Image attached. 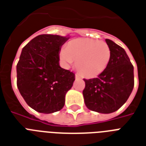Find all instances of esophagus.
Segmentation results:
<instances>
[{
  "instance_id": "1",
  "label": "esophagus",
  "mask_w": 146,
  "mask_h": 146,
  "mask_svg": "<svg viewBox=\"0 0 146 146\" xmlns=\"http://www.w3.org/2000/svg\"><path fill=\"white\" fill-rule=\"evenodd\" d=\"M76 79H82V77L79 74H76Z\"/></svg>"
}]
</instances>
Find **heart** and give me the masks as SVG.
Instances as JSON below:
<instances>
[{
	"label": "heart",
	"mask_w": 146,
	"mask_h": 146,
	"mask_svg": "<svg viewBox=\"0 0 146 146\" xmlns=\"http://www.w3.org/2000/svg\"><path fill=\"white\" fill-rule=\"evenodd\" d=\"M59 58L65 64L76 61V67L82 76L93 78L103 73L110 61L111 49L104 41L93 39H76L59 52Z\"/></svg>",
	"instance_id": "b5f03b06"
}]
</instances>
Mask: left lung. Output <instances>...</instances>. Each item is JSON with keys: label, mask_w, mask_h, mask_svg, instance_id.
Masks as SVG:
<instances>
[{"label": "left lung", "mask_w": 146, "mask_h": 146, "mask_svg": "<svg viewBox=\"0 0 146 146\" xmlns=\"http://www.w3.org/2000/svg\"><path fill=\"white\" fill-rule=\"evenodd\" d=\"M111 58L106 70L98 78L84 79L85 106L94 112L109 114L125 104L134 86L133 66L122 47L106 39Z\"/></svg>", "instance_id": "1"}]
</instances>
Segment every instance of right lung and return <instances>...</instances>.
<instances>
[{"mask_svg":"<svg viewBox=\"0 0 146 146\" xmlns=\"http://www.w3.org/2000/svg\"><path fill=\"white\" fill-rule=\"evenodd\" d=\"M69 37L41 34L22 48L16 66L17 87L28 106L40 113L61 110L75 74L59 65V52Z\"/></svg>","mask_w":146,"mask_h":146,"instance_id":"add662e5","label":"right lung"}]
</instances>
